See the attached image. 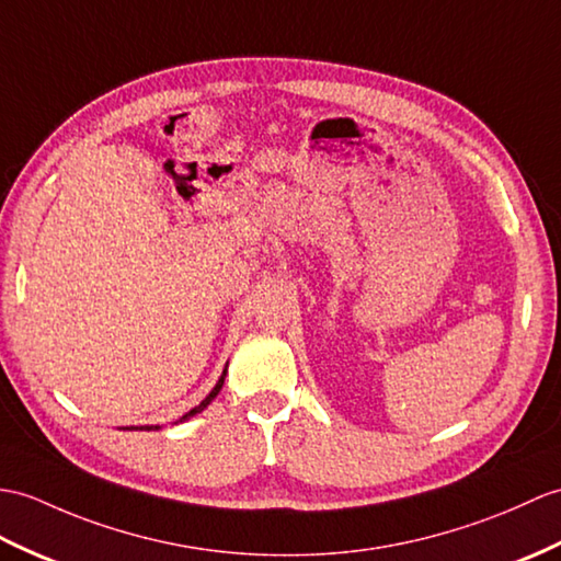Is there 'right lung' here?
<instances>
[{"label":"right lung","mask_w":561,"mask_h":561,"mask_svg":"<svg viewBox=\"0 0 561 561\" xmlns=\"http://www.w3.org/2000/svg\"><path fill=\"white\" fill-rule=\"evenodd\" d=\"M225 377H227V370H225V373H221V377H219V382L215 385V389H213V392H210V394H207V397H205V399H203V401L198 403V407H195L193 411H188V413H186V415H184V419H181V421H186V419H191V415H195V413H201V411H203V409L207 407V403H210V401H213V399H215V397L219 394V389H221V385H225ZM126 430H134V427H126ZM140 430H142V427H140ZM146 430H158V425H154V427H146Z\"/></svg>","instance_id":"right-lung-1"}]
</instances>
